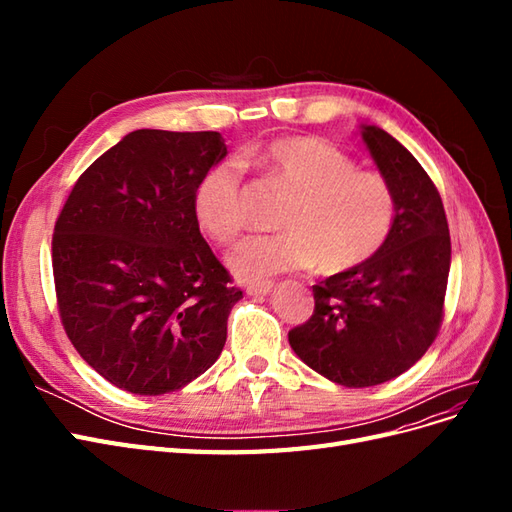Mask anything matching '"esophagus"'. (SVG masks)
Returning <instances> with one entry per match:
<instances>
[{
    "label": "esophagus",
    "mask_w": 512,
    "mask_h": 512,
    "mask_svg": "<svg viewBox=\"0 0 512 512\" xmlns=\"http://www.w3.org/2000/svg\"><path fill=\"white\" fill-rule=\"evenodd\" d=\"M273 290V282H258V284H250L245 288L247 294H254V297H265Z\"/></svg>",
    "instance_id": "34e87169"
}]
</instances>
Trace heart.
I'll return each instance as SVG.
<instances>
[{
  "label": "heart",
  "mask_w": 512,
  "mask_h": 512,
  "mask_svg": "<svg viewBox=\"0 0 512 512\" xmlns=\"http://www.w3.org/2000/svg\"><path fill=\"white\" fill-rule=\"evenodd\" d=\"M254 162L290 194L280 213L282 235L250 237L228 254L241 280L314 267L339 275L363 267L391 235L395 196L376 173L356 170L344 151L309 136L277 138L254 151ZM243 166L226 160L200 177L192 209L198 226L230 243L245 226Z\"/></svg>",
  "instance_id": "heart-1"
}]
</instances>
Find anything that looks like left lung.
I'll list each match as a JSON object with an SVG mask.
<instances>
[{
  "label": "left lung",
  "instance_id": "obj_1",
  "mask_svg": "<svg viewBox=\"0 0 512 512\" xmlns=\"http://www.w3.org/2000/svg\"><path fill=\"white\" fill-rule=\"evenodd\" d=\"M363 141L395 196V222L363 267L312 286L314 314L288 333L299 359L350 389L408 371L436 339L451 269L442 198L423 166L378 126Z\"/></svg>",
  "mask_w": 512,
  "mask_h": 512
}]
</instances>
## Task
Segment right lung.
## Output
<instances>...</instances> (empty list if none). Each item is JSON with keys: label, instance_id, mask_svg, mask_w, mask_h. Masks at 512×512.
Returning a JSON list of instances; mask_svg holds the SVG:
<instances>
[{"label": "right lung", "instance_id": "1", "mask_svg": "<svg viewBox=\"0 0 512 512\" xmlns=\"http://www.w3.org/2000/svg\"><path fill=\"white\" fill-rule=\"evenodd\" d=\"M226 153L220 132H130L79 177L55 222L61 324L123 391H179L222 354L243 292L200 235L192 198Z\"/></svg>", "mask_w": 512, "mask_h": 512}]
</instances>
